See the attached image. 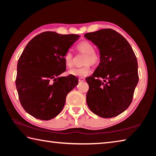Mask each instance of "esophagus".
I'll list each match as a JSON object with an SVG mask.
<instances>
[{
	"mask_svg": "<svg viewBox=\"0 0 156 156\" xmlns=\"http://www.w3.org/2000/svg\"><path fill=\"white\" fill-rule=\"evenodd\" d=\"M84 80H85V78H79L78 81L79 82H83V81H84Z\"/></svg>",
	"mask_w": 156,
	"mask_h": 156,
	"instance_id": "obj_1",
	"label": "esophagus"
}]
</instances>
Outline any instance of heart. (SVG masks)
I'll use <instances>...</instances> for the list:
<instances>
[{
    "mask_svg": "<svg viewBox=\"0 0 156 156\" xmlns=\"http://www.w3.org/2000/svg\"><path fill=\"white\" fill-rule=\"evenodd\" d=\"M77 49L79 51L86 54L84 63H96L99 60V55L94 51V44L87 41H84L78 44ZM65 65L69 67L73 65V55L70 51H67L64 56ZM91 72V68L89 64H87L80 67H75L69 71V73L76 77L83 78L88 76Z\"/></svg>",
    "mask_w": 156,
    "mask_h": 156,
    "instance_id": "b5f03b06",
    "label": "heart"
}]
</instances>
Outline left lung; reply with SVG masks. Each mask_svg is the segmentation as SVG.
Here are the masks:
<instances>
[{"label":"left lung","mask_w":156,"mask_h":156,"mask_svg":"<svg viewBox=\"0 0 156 156\" xmlns=\"http://www.w3.org/2000/svg\"><path fill=\"white\" fill-rule=\"evenodd\" d=\"M84 37L96 44L100 56L93 75L86 78L87 103L100 117H115L132 102L139 80L136 56L128 41L112 29L87 33Z\"/></svg>","instance_id":"1"}]
</instances>
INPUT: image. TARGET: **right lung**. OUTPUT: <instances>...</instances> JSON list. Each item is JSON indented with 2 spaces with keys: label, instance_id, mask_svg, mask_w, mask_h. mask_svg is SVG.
<instances>
[{
  "label": "right lung",
  "instance_id": "add662e5",
  "mask_svg": "<svg viewBox=\"0 0 156 156\" xmlns=\"http://www.w3.org/2000/svg\"><path fill=\"white\" fill-rule=\"evenodd\" d=\"M44 31L29 42L18 61L16 79L18 98L26 112L40 120L57 116L67 95L77 86L76 76H59L66 70L65 53L79 38Z\"/></svg>",
  "mask_w": 156,
  "mask_h": 156
}]
</instances>
